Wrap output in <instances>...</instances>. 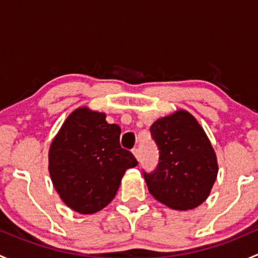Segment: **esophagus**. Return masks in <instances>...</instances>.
Returning a JSON list of instances; mask_svg holds the SVG:
<instances>
[{
	"label": "esophagus",
	"mask_w": 258,
	"mask_h": 258,
	"mask_svg": "<svg viewBox=\"0 0 258 258\" xmlns=\"http://www.w3.org/2000/svg\"><path fill=\"white\" fill-rule=\"evenodd\" d=\"M132 153H134V156L136 157V160L140 161V150L139 148H134V150H132Z\"/></svg>",
	"instance_id": "esophagus-1"
}]
</instances>
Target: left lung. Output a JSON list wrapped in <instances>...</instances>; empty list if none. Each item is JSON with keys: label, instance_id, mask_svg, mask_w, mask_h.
I'll return each instance as SVG.
<instances>
[{"label": "left lung", "instance_id": "8db88e82", "mask_svg": "<svg viewBox=\"0 0 258 258\" xmlns=\"http://www.w3.org/2000/svg\"><path fill=\"white\" fill-rule=\"evenodd\" d=\"M160 150L152 173L144 172L150 194L172 210H194L210 196L217 178L216 152L206 132L188 111L161 117L151 126Z\"/></svg>", "mask_w": 258, "mask_h": 258}]
</instances>
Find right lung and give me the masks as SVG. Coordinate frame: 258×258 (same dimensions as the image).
<instances>
[{
	"label": "right lung",
	"instance_id": "1",
	"mask_svg": "<svg viewBox=\"0 0 258 258\" xmlns=\"http://www.w3.org/2000/svg\"><path fill=\"white\" fill-rule=\"evenodd\" d=\"M121 128L106 113L79 107L64 119L48 151L54 189L67 207L92 215L114 199L121 179L137 161L119 145Z\"/></svg>",
	"mask_w": 258,
	"mask_h": 258
}]
</instances>
